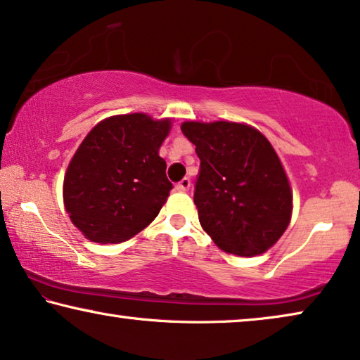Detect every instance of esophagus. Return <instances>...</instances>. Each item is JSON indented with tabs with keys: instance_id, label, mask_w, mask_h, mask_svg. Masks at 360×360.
<instances>
[{
	"instance_id": "obj_1",
	"label": "esophagus",
	"mask_w": 360,
	"mask_h": 360,
	"mask_svg": "<svg viewBox=\"0 0 360 360\" xmlns=\"http://www.w3.org/2000/svg\"><path fill=\"white\" fill-rule=\"evenodd\" d=\"M189 189H191V179H187V178L178 182V186H176V191H179V192H187Z\"/></svg>"
}]
</instances>
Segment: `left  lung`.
<instances>
[{
	"label": "left lung",
	"mask_w": 360,
	"mask_h": 360,
	"mask_svg": "<svg viewBox=\"0 0 360 360\" xmlns=\"http://www.w3.org/2000/svg\"><path fill=\"white\" fill-rule=\"evenodd\" d=\"M182 134L200 158L194 204L202 229L240 257L271 250L292 219L293 195L271 141L248 124L186 120Z\"/></svg>",
	"instance_id": "8db88e82"
}]
</instances>
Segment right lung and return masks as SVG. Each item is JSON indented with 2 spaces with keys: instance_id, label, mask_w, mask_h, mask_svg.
I'll list each match as a JSON object with an SVG mask.
<instances>
[{
  "instance_id": "obj_1",
  "label": "right lung",
  "mask_w": 360,
  "mask_h": 360,
  "mask_svg": "<svg viewBox=\"0 0 360 360\" xmlns=\"http://www.w3.org/2000/svg\"><path fill=\"white\" fill-rule=\"evenodd\" d=\"M173 119L145 112L101 120L81 141L63 179V205L89 241L115 245L146 229L173 184L160 148Z\"/></svg>"
}]
</instances>
